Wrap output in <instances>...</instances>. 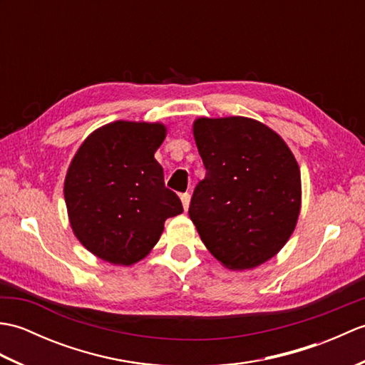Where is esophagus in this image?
Wrapping results in <instances>:
<instances>
[{"mask_svg": "<svg viewBox=\"0 0 365 365\" xmlns=\"http://www.w3.org/2000/svg\"><path fill=\"white\" fill-rule=\"evenodd\" d=\"M180 199H182V204H183L185 212H187L188 207H190V199H191L190 192H183V195H180Z\"/></svg>", "mask_w": 365, "mask_h": 365, "instance_id": "34e87169", "label": "esophagus"}]
</instances>
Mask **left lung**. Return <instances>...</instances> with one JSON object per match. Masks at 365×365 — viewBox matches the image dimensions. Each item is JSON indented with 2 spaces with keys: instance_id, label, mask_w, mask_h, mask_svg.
<instances>
[{
  "instance_id": "8db88e82",
  "label": "left lung",
  "mask_w": 365,
  "mask_h": 365,
  "mask_svg": "<svg viewBox=\"0 0 365 365\" xmlns=\"http://www.w3.org/2000/svg\"><path fill=\"white\" fill-rule=\"evenodd\" d=\"M192 131L207 173L192 192L190 218L224 267H257L297 226L298 163L282 138L257 120L202 118Z\"/></svg>"
}]
</instances>
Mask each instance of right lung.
Masks as SVG:
<instances>
[{
	"label": "right lung",
	"mask_w": 365,
	"mask_h": 365,
	"mask_svg": "<svg viewBox=\"0 0 365 365\" xmlns=\"http://www.w3.org/2000/svg\"><path fill=\"white\" fill-rule=\"evenodd\" d=\"M161 123L118 120L96 130L67 170L64 197L76 238L114 265H133L157 245L165 221L183 212L153 153Z\"/></svg>",
	"instance_id": "obj_1"
}]
</instances>
